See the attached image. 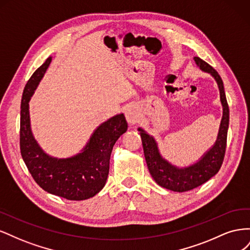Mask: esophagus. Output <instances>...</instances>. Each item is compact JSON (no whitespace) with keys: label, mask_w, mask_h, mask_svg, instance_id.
<instances>
[{"label":"esophagus","mask_w":250,"mask_h":250,"mask_svg":"<svg viewBox=\"0 0 250 250\" xmlns=\"http://www.w3.org/2000/svg\"><path fill=\"white\" fill-rule=\"evenodd\" d=\"M125 117H126V120H127L128 124H129L130 126L134 125L135 123L138 122L139 119H140L139 113L137 112V110H135L132 107L126 108V110H125Z\"/></svg>","instance_id":"esophagus-1"}]
</instances>
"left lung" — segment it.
Instances as JSON below:
<instances>
[{"instance_id":"8db88e82","label":"left lung","mask_w":250,"mask_h":250,"mask_svg":"<svg viewBox=\"0 0 250 250\" xmlns=\"http://www.w3.org/2000/svg\"><path fill=\"white\" fill-rule=\"evenodd\" d=\"M197 66L203 72L210 74L216 80L220 101L223 107V116L221 119L218 137L213 146L204 153L198 162L188 167L179 168L170 164L161 155L157 143L152 135L148 134L143 128H139L142 138L144 154L151 176L155 183L165 188L174 192H186L193 190L213 177L220 170L223 163L226 148V139L229 124V108L226 101L223 81L218 72L213 69L208 62L199 57H194Z\"/></svg>"}]
</instances>
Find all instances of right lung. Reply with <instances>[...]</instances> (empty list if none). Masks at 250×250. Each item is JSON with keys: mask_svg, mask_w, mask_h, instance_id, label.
<instances>
[{"mask_svg": "<svg viewBox=\"0 0 250 250\" xmlns=\"http://www.w3.org/2000/svg\"><path fill=\"white\" fill-rule=\"evenodd\" d=\"M52 62L47 58L27 82L21 103V154L29 172L42 190L67 200H85L99 193L106 184L109 160L118 139L128 125L123 113L98 126L86 145L76 155L57 158L47 154L33 137L29 101Z\"/></svg>", "mask_w": 250, "mask_h": 250, "instance_id": "obj_1", "label": "right lung"}]
</instances>
